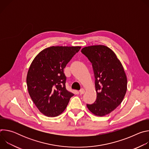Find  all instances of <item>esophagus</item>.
Returning <instances> with one entry per match:
<instances>
[{
  "label": "esophagus",
  "mask_w": 149,
  "mask_h": 149,
  "mask_svg": "<svg viewBox=\"0 0 149 149\" xmlns=\"http://www.w3.org/2000/svg\"><path fill=\"white\" fill-rule=\"evenodd\" d=\"M79 93H80V94H83L84 93H85V90L84 89H83V88H82L81 90H79Z\"/></svg>",
  "instance_id": "obj_1"
}]
</instances>
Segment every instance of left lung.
<instances>
[{
    "label": "left lung",
    "mask_w": 149,
    "mask_h": 149,
    "mask_svg": "<svg viewBox=\"0 0 149 149\" xmlns=\"http://www.w3.org/2000/svg\"><path fill=\"white\" fill-rule=\"evenodd\" d=\"M81 52L92 63L97 99L87 104L94 115L104 116L121 103L127 91V80L124 68L115 53L104 45L83 48Z\"/></svg>",
    "instance_id": "left-lung-1"
}]
</instances>
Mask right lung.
I'll list each match as a JSON object with an SVG mask.
<instances>
[{"label": "right lung", "mask_w": 149, "mask_h": 149, "mask_svg": "<svg viewBox=\"0 0 149 149\" xmlns=\"http://www.w3.org/2000/svg\"><path fill=\"white\" fill-rule=\"evenodd\" d=\"M80 49L81 47H51L40 52L31 63L26 77L28 92L45 116L61 114L74 95L66 89L63 69Z\"/></svg>", "instance_id": "right-lung-1"}]
</instances>
